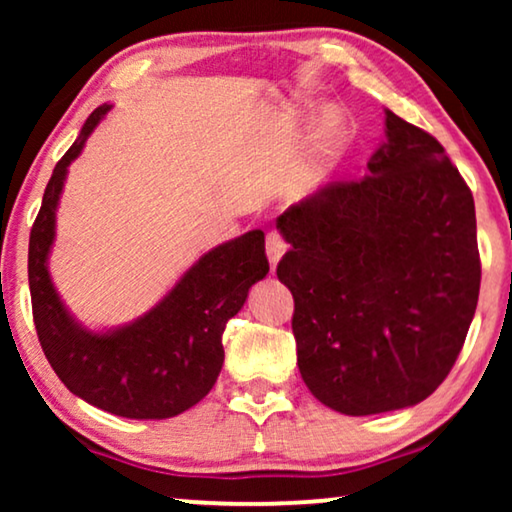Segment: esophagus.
Listing matches in <instances>:
<instances>
[{
	"label": "esophagus",
	"instance_id": "esophagus-1",
	"mask_svg": "<svg viewBox=\"0 0 512 512\" xmlns=\"http://www.w3.org/2000/svg\"><path fill=\"white\" fill-rule=\"evenodd\" d=\"M265 249H268V258H270V265L275 268V265L279 263V258L284 256L286 251V242L284 237L277 233V230H272V233H268V240H265Z\"/></svg>",
	"mask_w": 512,
	"mask_h": 512
}]
</instances>
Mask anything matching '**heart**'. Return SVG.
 I'll return each mask as SVG.
<instances>
[{"instance_id": "1", "label": "heart", "mask_w": 512, "mask_h": 512, "mask_svg": "<svg viewBox=\"0 0 512 512\" xmlns=\"http://www.w3.org/2000/svg\"><path fill=\"white\" fill-rule=\"evenodd\" d=\"M340 130L342 118L335 111H328L321 121L317 135L312 139V149L307 153L303 170L293 179V195L296 198H310L321 188L328 165L333 163L340 149Z\"/></svg>"}]
</instances>
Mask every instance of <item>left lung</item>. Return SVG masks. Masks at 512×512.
Segmentation results:
<instances>
[{"mask_svg": "<svg viewBox=\"0 0 512 512\" xmlns=\"http://www.w3.org/2000/svg\"><path fill=\"white\" fill-rule=\"evenodd\" d=\"M368 174L277 219L300 375L342 415L410 408L464 347L480 293L471 188L436 137L384 111Z\"/></svg>", "mask_w": 512, "mask_h": 512, "instance_id": "1", "label": "left lung"}]
</instances>
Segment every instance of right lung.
I'll list each match as a JSON object with an SVG mask.
<instances>
[{
  "label": "right lung",
  "mask_w": 512,
  "mask_h": 512,
  "mask_svg": "<svg viewBox=\"0 0 512 512\" xmlns=\"http://www.w3.org/2000/svg\"><path fill=\"white\" fill-rule=\"evenodd\" d=\"M109 109L104 104L88 116L44 191L27 256L34 326L48 363L72 394L118 417L167 419L193 408L214 387L228 319L242 310L251 284L270 270L265 235L249 230L207 251L132 324L104 333L79 324L51 282L48 254L67 167Z\"/></svg>",
  "instance_id": "obj_1"
}]
</instances>
